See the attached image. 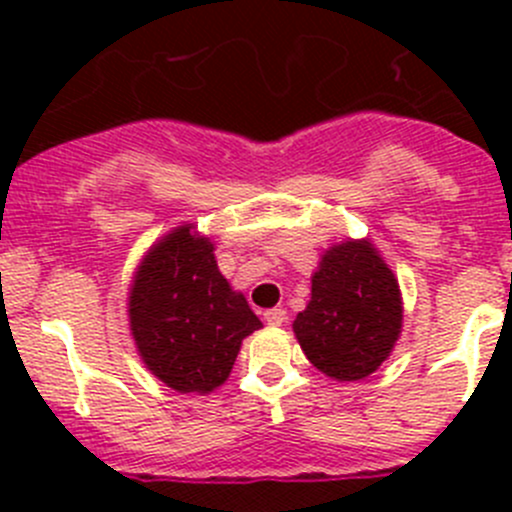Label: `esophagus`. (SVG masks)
<instances>
[{"mask_svg":"<svg viewBox=\"0 0 512 512\" xmlns=\"http://www.w3.org/2000/svg\"><path fill=\"white\" fill-rule=\"evenodd\" d=\"M265 322L270 324V327H282V324L287 322V312L285 309H267L265 312Z\"/></svg>","mask_w":512,"mask_h":512,"instance_id":"obj_1","label":"esophagus"}]
</instances>
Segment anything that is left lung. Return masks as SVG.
<instances>
[{
  "label": "left lung",
  "instance_id": "obj_1",
  "mask_svg": "<svg viewBox=\"0 0 512 512\" xmlns=\"http://www.w3.org/2000/svg\"><path fill=\"white\" fill-rule=\"evenodd\" d=\"M399 282L376 247L347 240L329 247L312 277V299L292 329L307 359L337 381L374 374L401 334Z\"/></svg>",
  "mask_w": 512,
  "mask_h": 512
}]
</instances>
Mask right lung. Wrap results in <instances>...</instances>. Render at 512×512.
<instances>
[{"mask_svg":"<svg viewBox=\"0 0 512 512\" xmlns=\"http://www.w3.org/2000/svg\"><path fill=\"white\" fill-rule=\"evenodd\" d=\"M213 242L193 225L148 250L128 294L143 364L180 394H208L230 376L242 339L262 327L247 299L220 275Z\"/></svg>","mask_w":512,"mask_h":512,"instance_id":"right-lung-1","label":"right lung"}]
</instances>
